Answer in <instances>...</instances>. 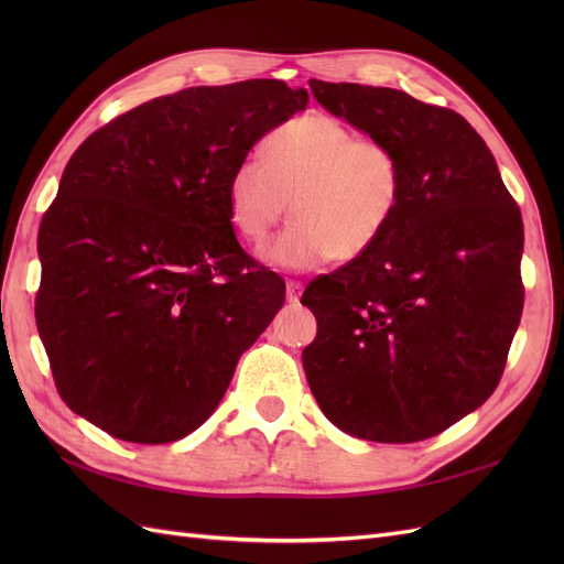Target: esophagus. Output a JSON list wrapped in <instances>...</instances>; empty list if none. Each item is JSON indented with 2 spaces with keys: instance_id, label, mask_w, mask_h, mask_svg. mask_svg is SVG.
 I'll list each match as a JSON object with an SVG mask.
<instances>
[{
  "instance_id": "obj_1",
  "label": "esophagus",
  "mask_w": 564,
  "mask_h": 564,
  "mask_svg": "<svg viewBox=\"0 0 564 564\" xmlns=\"http://www.w3.org/2000/svg\"><path fill=\"white\" fill-rule=\"evenodd\" d=\"M301 292H303V284H301V282L286 280V301H289V303H299Z\"/></svg>"
}]
</instances>
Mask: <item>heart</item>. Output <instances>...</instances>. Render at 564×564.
Instances as JSON below:
<instances>
[{"mask_svg": "<svg viewBox=\"0 0 564 564\" xmlns=\"http://www.w3.org/2000/svg\"><path fill=\"white\" fill-rule=\"evenodd\" d=\"M265 162L247 158L228 181L230 224L261 245L286 216L294 224L268 249L284 270H311L336 259L360 261L395 220L404 195L400 152L360 139L324 112L292 117L268 135Z\"/></svg>", "mask_w": 564, "mask_h": 564, "instance_id": "obj_1", "label": "heart"}]
</instances>
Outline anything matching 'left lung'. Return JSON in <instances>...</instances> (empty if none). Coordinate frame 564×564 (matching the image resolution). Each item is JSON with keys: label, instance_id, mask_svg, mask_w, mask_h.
I'll return each mask as SVG.
<instances>
[{"label": "left lung", "instance_id": "8db88e82", "mask_svg": "<svg viewBox=\"0 0 564 564\" xmlns=\"http://www.w3.org/2000/svg\"><path fill=\"white\" fill-rule=\"evenodd\" d=\"M311 91L400 152L404 195L377 247L305 286L317 319L305 377L344 433L429 440L501 381L524 303L520 207L458 112L348 82L311 79Z\"/></svg>", "mask_w": 564, "mask_h": 564}]
</instances>
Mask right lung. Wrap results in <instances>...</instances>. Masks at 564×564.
<instances>
[{
    "mask_svg": "<svg viewBox=\"0 0 564 564\" xmlns=\"http://www.w3.org/2000/svg\"><path fill=\"white\" fill-rule=\"evenodd\" d=\"M280 79L191 87L115 117L67 162L37 251V332L63 402L112 437L164 445L207 421L284 280L235 237L228 181L305 110Z\"/></svg>",
    "mask_w": 564,
    "mask_h": 564,
    "instance_id": "1",
    "label": "right lung"
}]
</instances>
